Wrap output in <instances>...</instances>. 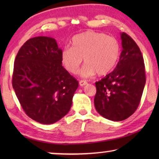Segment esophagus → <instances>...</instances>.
<instances>
[{
    "instance_id": "obj_1",
    "label": "esophagus",
    "mask_w": 159,
    "mask_h": 159,
    "mask_svg": "<svg viewBox=\"0 0 159 159\" xmlns=\"http://www.w3.org/2000/svg\"><path fill=\"white\" fill-rule=\"evenodd\" d=\"M87 84H88V82H87V81H85V80H80V86H84Z\"/></svg>"
}]
</instances>
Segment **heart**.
I'll return each mask as SVG.
<instances>
[{"label": "heart", "instance_id": "1", "mask_svg": "<svg viewBox=\"0 0 159 159\" xmlns=\"http://www.w3.org/2000/svg\"><path fill=\"white\" fill-rule=\"evenodd\" d=\"M120 54L118 41L113 37L95 31H86L73 37L71 48L61 53L63 66L69 72L77 74L83 58L84 65L80 71L83 77L95 74L107 75L114 68Z\"/></svg>", "mask_w": 159, "mask_h": 159}]
</instances>
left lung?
Wrapping results in <instances>:
<instances>
[{"label": "left lung", "mask_w": 159, "mask_h": 159, "mask_svg": "<svg viewBox=\"0 0 159 159\" xmlns=\"http://www.w3.org/2000/svg\"><path fill=\"white\" fill-rule=\"evenodd\" d=\"M122 50L114 70L95 82V109L104 118L125 120L134 114L145 84V64L136 43L125 32L120 33Z\"/></svg>", "instance_id": "left-lung-1"}]
</instances>
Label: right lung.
I'll return each mask as SVG.
<instances>
[{"label": "right lung", "mask_w": 159, "mask_h": 159, "mask_svg": "<svg viewBox=\"0 0 159 159\" xmlns=\"http://www.w3.org/2000/svg\"><path fill=\"white\" fill-rule=\"evenodd\" d=\"M53 38L28 40L14 61L12 85L26 114L43 125H51L68 114L79 82L62 66Z\"/></svg>", "instance_id": "obj_1"}]
</instances>
